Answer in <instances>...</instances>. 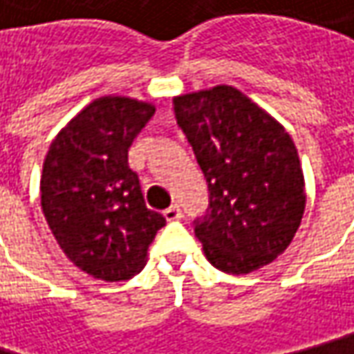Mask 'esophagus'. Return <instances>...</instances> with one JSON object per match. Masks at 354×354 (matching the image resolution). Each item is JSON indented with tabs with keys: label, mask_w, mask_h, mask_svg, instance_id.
<instances>
[{
	"label": "esophagus",
	"mask_w": 354,
	"mask_h": 354,
	"mask_svg": "<svg viewBox=\"0 0 354 354\" xmlns=\"http://www.w3.org/2000/svg\"><path fill=\"white\" fill-rule=\"evenodd\" d=\"M164 218L168 220V222H176V220H180L182 218V209L178 206H170L164 209Z\"/></svg>",
	"instance_id": "1"
}]
</instances>
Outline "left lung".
<instances>
[{"instance_id":"left-lung-1","label":"left lung","mask_w":354,"mask_h":354,"mask_svg":"<svg viewBox=\"0 0 354 354\" xmlns=\"http://www.w3.org/2000/svg\"><path fill=\"white\" fill-rule=\"evenodd\" d=\"M174 113L209 190L206 214L194 220L207 261L234 275L271 263L291 243L305 209L289 132L227 85L180 95Z\"/></svg>"}]
</instances>
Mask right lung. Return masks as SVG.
I'll use <instances>...</instances> for the list:
<instances>
[{"label":"right lung","instance_id":"1","mask_svg":"<svg viewBox=\"0 0 354 354\" xmlns=\"http://www.w3.org/2000/svg\"><path fill=\"white\" fill-rule=\"evenodd\" d=\"M154 106L100 97L55 136L43 162L41 207L59 248L95 279L124 281L147 263L166 220L148 209L129 148Z\"/></svg>","mask_w":354,"mask_h":354}]
</instances>
